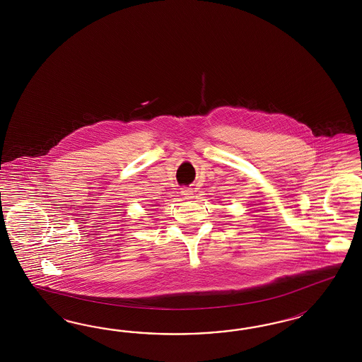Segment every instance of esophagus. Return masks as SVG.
<instances>
[{
	"label": "esophagus",
	"mask_w": 362,
	"mask_h": 362,
	"mask_svg": "<svg viewBox=\"0 0 362 362\" xmlns=\"http://www.w3.org/2000/svg\"><path fill=\"white\" fill-rule=\"evenodd\" d=\"M180 194H182V197H185V199H191V197H194V191H192V188H188V187L182 188Z\"/></svg>",
	"instance_id": "esophagus-1"
}]
</instances>
